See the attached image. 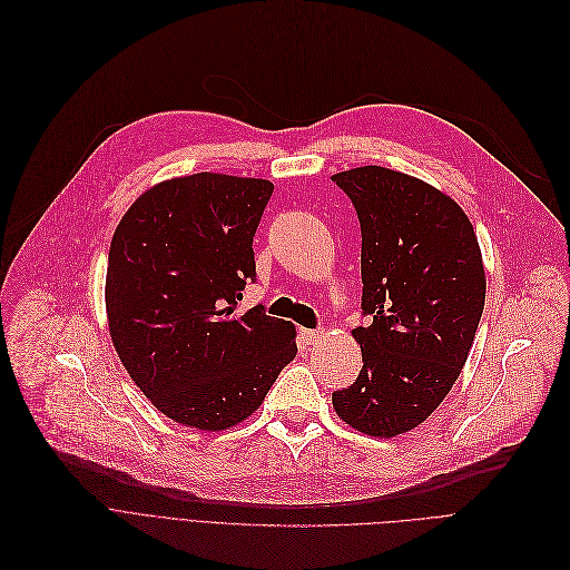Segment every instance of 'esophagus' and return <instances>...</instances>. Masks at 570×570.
<instances>
[{"instance_id":"esophagus-1","label":"esophagus","mask_w":570,"mask_h":570,"mask_svg":"<svg viewBox=\"0 0 570 570\" xmlns=\"http://www.w3.org/2000/svg\"><path fill=\"white\" fill-rule=\"evenodd\" d=\"M302 336H304L306 343H315V341H320L324 334H322V330H302Z\"/></svg>"}]
</instances>
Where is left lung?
Segmentation results:
<instances>
[{"mask_svg": "<svg viewBox=\"0 0 570 570\" xmlns=\"http://www.w3.org/2000/svg\"><path fill=\"white\" fill-rule=\"evenodd\" d=\"M362 229V347L357 381L332 394L343 422L399 436L454 385L484 308V268L466 213L413 176L360 167L332 176Z\"/></svg>", "mask_w": 570, "mask_h": 570, "instance_id": "8db88e82", "label": "left lung"}]
</instances>
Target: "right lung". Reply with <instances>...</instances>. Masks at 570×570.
Listing matches in <instances>:
<instances>
[{
    "label": "right lung",
    "instance_id": "right-lung-1",
    "mask_svg": "<svg viewBox=\"0 0 570 570\" xmlns=\"http://www.w3.org/2000/svg\"><path fill=\"white\" fill-rule=\"evenodd\" d=\"M271 195L259 178H171L114 234L108 330L131 381L174 422L220 431L246 420L296 355L289 322L262 304L238 313L257 281L253 236Z\"/></svg>",
    "mask_w": 570,
    "mask_h": 570
}]
</instances>
